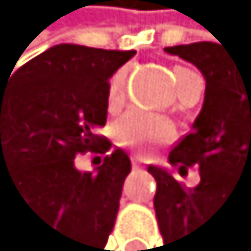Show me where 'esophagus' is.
Segmentation results:
<instances>
[{
    "mask_svg": "<svg viewBox=\"0 0 251 251\" xmlns=\"http://www.w3.org/2000/svg\"><path fill=\"white\" fill-rule=\"evenodd\" d=\"M142 163H145V161H142L138 155H134V157H132V166H134V168H142Z\"/></svg>",
    "mask_w": 251,
    "mask_h": 251,
    "instance_id": "esophagus-1",
    "label": "esophagus"
}]
</instances>
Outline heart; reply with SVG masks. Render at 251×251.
Instances as JSON below:
<instances>
[{
  "mask_svg": "<svg viewBox=\"0 0 251 251\" xmlns=\"http://www.w3.org/2000/svg\"><path fill=\"white\" fill-rule=\"evenodd\" d=\"M180 71H184V67L174 69V79ZM119 83L121 77L117 75L111 81V90L109 96H106V102H109L111 109L119 100ZM172 136H174V126H172L170 119L138 109H130L127 113H124L115 121V127H113V138H115L117 145L126 149H136V151H145V149L159 145V142H168Z\"/></svg>",
  "mask_w": 251,
  "mask_h": 251,
  "instance_id": "heart-1",
  "label": "heart"
}]
</instances>
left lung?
Returning a JSON list of instances; mask_svg holds the SVG:
<instances>
[{
	"instance_id": "left-lung-1",
	"label": "left lung",
	"mask_w": 251,
	"mask_h": 251,
	"mask_svg": "<svg viewBox=\"0 0 251 251\" xmlns=\"http://www.w3.org/2000/svg\"><path fill=\"white\" fill-rule=\"evenodd\" d=\"M166 52L193 62L205 77V100L193 132L170 151L180 174L199 166V184L184 191L170 172L149 168L157 182L153 203L163 248L193 251L218 212L251 205V58H235L212 41Z\"/></svg>"
}]
</instances>
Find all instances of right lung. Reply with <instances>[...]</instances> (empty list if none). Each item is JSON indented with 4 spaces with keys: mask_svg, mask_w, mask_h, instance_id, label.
<instances>
[{
    "mask_svg": "<svg viewBox=\"0 0 251 251\" xmlns=\"http://www.w3.org/2000/svg\"><path fill=\"white\" fill-rule=\"evenodd\" d=\"M134 54L60 44L0 83V178L50 231V251H102L115 226L130 157L117 149L96 174H81L75 157L109 151L96 134L109 77Z\"/></svg>",
    "mask_w": 251,
    "mask_h": 251,
    "instance_id": "1",
    "label": "right lung"
}]
</instances>
